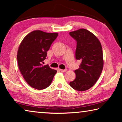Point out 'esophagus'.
I'll return each mask as SVG.
<instances>
[{"instance_id":"obj_1","label":"esophagus","mask_w":122,"mask_h":122,"mask_svg":"<svg viewBox=\"0 0 122 122\" xmlns=\"http://www.w3.org/2000/svg\"><path fill=\"white\" fill-rule=\"evenodd\" d=\"M60 71H62V72H66V71H67V70L66 69H60Z\"/></svg>"}]
</instances>
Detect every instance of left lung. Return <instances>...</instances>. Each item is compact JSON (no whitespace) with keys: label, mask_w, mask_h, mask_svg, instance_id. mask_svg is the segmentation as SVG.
<instances>
[{"label":"left lung","mask_w":122,"mask_h":122,"mask_svg":"<svg viewBox=\"0 0 122 122\" xmlns=\"http://www.w3.org/2000/svg\"><path fill=\"white\" fill-rule=\"evenodd\" d=\"M69 34L77 42L75 58L81 61L79 68L74 71L75 79L69 85L74 89L83 92L92 88L102 73L104 63L102 46L98 38L86 29Z\"/></svg>","instance_id":"left-lung-1"}]
</instances>
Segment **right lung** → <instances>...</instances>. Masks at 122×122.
<instances>
[{"instance_id": "1", "label": "right lung", "mask_w": 122, "mask_h": 122, "mask_svg": "<svg viewBox=\"0 0 122 122\" xmlns=\"http://www.w3.org/2000/svg\"><path fill=\"white\" fill-rule=\"evenodd\" d=\"M58 36L57 33L34 30L25 37L17 53L18 64L25 80L32 88L44 89L52 82L56 70L43 66L47 51Z\"/></svg>"}]
</instances>
